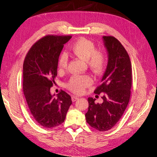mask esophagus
<instances>
[{
    "label": "esophagus",
    "instance_id": "esophagus-1",
    "mask_svg": "<svg viewBox=\"0 0 157 157\" xmlns=\"http://www.w3.org/2000/svg\"><path fill=\"white\" fill-rule=\"evenodd\" d=\"M71 99H72L73 101H77L78 99H79V98L78 96H72V98H71Z\"/></svg>",
    "mask_w": 157,
    "mask_h": 157
}]
</instances>
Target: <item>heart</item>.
Wrapping results in <instances>:
<instances>
[{"label": "heart", "instance_id": "1", "mask_svg": "<svg viewBox=\"0 0 157 157\" xmlns=\"http://www.w3.org/2000/svg\"><path fill=\"white\" fill-rule=\"evenodd\" d=\"M72 54L86 61L87 65L94 73H100L106 65L107 56L101 49H96V45L91 40L80 38L71 45ZM68 58L65 53L61 54L58 60V70L63 71L67 65ZM93 83L92 78L89 75H75L67 84V88L75 94H81L85 88Z\"/></svg>", "mask_w": 157, "mask_h": 157}]
</instances>
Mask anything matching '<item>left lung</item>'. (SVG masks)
Segmentation results:
<instances>
[{"mask_svg":"<svg viewBox=\"0 0 157 157\" xmlns=\"http://www.w3.org/2000/svg\"><path fill=\"white\" fill-rule=\"evenodd\" d=\"M103 41L108 56L107 68L101 78L102 84L94 93H103L101 103L88 98L86 122L99 132H105L120 120L128 105L132 87V65L126 50L116 38L103 36Z\"/></svg>","mask_w":157,"mask_h":157,"instance_id":"1","label":"left lung"}]
</instances>
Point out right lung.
I'll return each instance as SVG.
<instances>
[{"label": "right lung", "instance_id": "1", "mask_svg": "<svg viewBox=\"0 0 157 157\" xmlns=\"http://www.w3.org/2000/svg\"><path fill=\"white\" fill-rule=\"evenodd\" d=\"M71 36L47 35L33 45L23 66V90L33 117L46 128L56 127L64 122L71 98L61 91L52 95L50 88L58 74L59 57L63 44Z\"/></svg>", "mask_w": 157, "mask_h": 157}]
</instances>
